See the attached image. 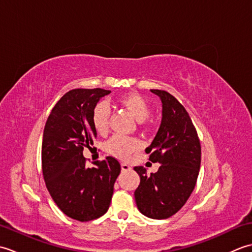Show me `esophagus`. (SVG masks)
<instances>
[{"label": "esophagus", "mask_w": 252, "mask_h": 252, "mask_svg": "<svg viewBox=\"0 0 252 252\" xmlns=\"http://www.w3.org/2000/svg\"><path fill=\"white\" fill-rule=\"evenodd\" d=\"M132 168L130 167L129 164H126V163H121V170L122 171H130Z\"/></svg>", "instance_id": "1"}]
</instances>
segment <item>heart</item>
Here are the masks:
<instances>
[{"label":"heart","instance_id":"b5f03b06","mask_svg":"<svg viewBox=\"0 0 252 252\" xmlns=\"http://www.w3.org/2000/svg\"><path fill=\"white\" fill-rule=\"evenodd\" d=\"M119 104L123 109L138 121V126L142 129L146 130L149 127L148 117L151 115V104L141 94L131 92L121 95L118 98ZM110 110L104 101L96 104L91 116V121L95 131L99 134H104L108 131L109 127ZM141 148L140 142L134 137H126L122 135H114L105 144V149L112 156L120 159H127L132 154L138 152Z\"/></svg>","mask_w":252,"mask_h":252}]
</instances>
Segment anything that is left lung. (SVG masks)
Instances as JSON below:
<instances>
[{"mask_svg":"<svg viewBox=\"0 0 252 252\" xmlns=\"http://www.w3.org/2000/svg\"><path fill=\"white\" fill-rule=\"evenodd\" d=\"M151 91L161 99L162 120L145 152L152 162L161 165L156 173L149 175L144 167L134 168L141 178L134 196L144 216L162 220L175 215L194 190L200 169L201 147L184 106L165 91Z\"/></svg>","mask_w":252,"mask_h":252,"instance_id":"obj_1","label":"left lung"}]
</instances>
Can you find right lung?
<instances>
[{
	"instance_id": "obj_1",
	"label": "right lung",
	"mask_w": 252,
	"mask_h": 252,
	"mask_svg": "<svg viewBox=\"0 0 252 252\" xmlns=\"http://www.w3.org/2000/svg\"><path fill=\"white\" fill-rule=\"evenodd\" d=\"M110 91L74 89L57 101L47 118L42 141V171L57 207L77 221L95 220L107 212L121 167L114 157L88 168L83 149L97 132L91 116L100 97Z\"/></svg>"
}]
</instances>
